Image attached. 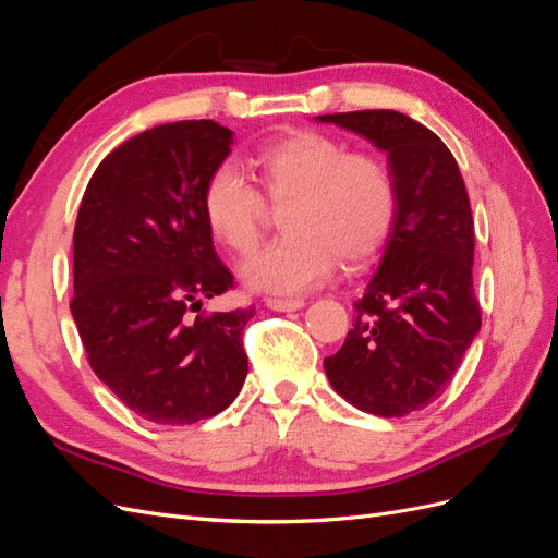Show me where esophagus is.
Wrapping results in <instances>:
<instances>
[{
	"mask_svg": "<svg viewBox=\"0 0 558 558\" xmlns=\"http://www.w3.org/2000/svg\"><path fill=\"white\" fill-rule=\"evenodd\" d=\"M265 305L269 310H275V312H295L300 307H305V300H300V298H267Z\"/></svg>",
	"mask_w": 558,
	"mask_h": 558,
	"instance_id": "obj_1",
	"label": "esophagus"
}]
</instances>
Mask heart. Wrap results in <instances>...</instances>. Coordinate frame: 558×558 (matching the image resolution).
<instances>
[{
	"mask_svg": "<svg viewBox=\"0 0 558 558\" xmlns=\"http://www.w3.org/2000/svg\"><path fill=\"white\" fill-rule=\"evenodd\" d=\"M251 165L263 194L232 165H218L202 191L209 232L238 256H248L263 240L264 199L286 207L283 238L242 267L251 289L279 295L312 291L330 277L337 258L359 267L391 238L400 189L381 156L305 130L265 144Z\"/></svg>",
	"mask_w": 558,
	"mask_h": 558,
	"instance_id": "heart-1",
	"label": "heart"
}]
</instances>
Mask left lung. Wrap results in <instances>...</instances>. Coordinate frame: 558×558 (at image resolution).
Wrapping results in <instances>:
<instances>
[{
  "instance_id": "1",
  "label": "left lung",
  "mask_w": 558,
  "mask_h": 558,
  "mask_svg": "<svg viewBox=\"0 0 558 558\" xmlns=\"http://www.w3.org/2000/svg\"><path fill=\"white\" fill-rule=\"evenodd\" d=\"M318 121L384 148L400 189L379 269L353 302L356 324L324 361L326 375L353 408L404 416L447 391L482 326L465 181L445 142L400 111L326 113Z\"/></svg>"
}]
</instances>
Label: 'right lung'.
Instances as JSON below:
<instances>
[{"mask_svg": "<svg viewBox=\"0 0 558 558\" xmlns=\"http://www.w3.org/2000/svg\"><path fill=\"white\" fill-rule=\"evenodd\" d=\"M230 142L214 121L146 130L99 162L78 207L70 307L83 349L118 400L154 424L223 412L248 373L253 305L199 312L234 286L202 214Z\"/></svg>", "mask_w": 558, "mask_h": 558, "instance_id": "right-lung-1", "label": "right lung"}]
</instances>
